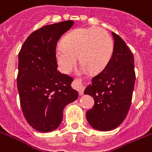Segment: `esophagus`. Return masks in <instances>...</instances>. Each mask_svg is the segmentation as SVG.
<instances>
[{
    "label": "esophagus",
    "mask_w": 152,
    "mask_h": 152,
    "mask_svg": "<svg viewBox=\"0 0 152 152\" xmlns=\"http://www.w3.org/2000/svg\"><path fill=\"white\" fill-rule=\"evenodd\" d=\"M74 84H75V88L79 92V94L83 95V91H84V84L83 83L82 81L75 80H74Z\"/></svg>",
    "instance_id": "1"
}]
</instances>
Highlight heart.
I'll list each match as a JSON object with an SVG mask.
<instances>
[{
    "mask_svg": "<svg viewBox=\"0 0 152 152\" xmlns=\"http://www.w3.org/2000/svg\"><path fill=\"white\" fill-rule=\"evenodd\" d=\"M62 44L57 45L55 55L59 69L65 73L72 70L77 56L81 72H102L110 61L114 48L109 34L97 27L75 29L65 36Z\"/></svg>",
    "mask_w": 152,
    "mask_h": 152,
    "instance_id": "heart-1",
    "label": "heart"
}]
</instances>
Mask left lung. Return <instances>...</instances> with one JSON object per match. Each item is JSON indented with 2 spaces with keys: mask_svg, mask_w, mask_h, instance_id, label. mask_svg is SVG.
Returning a JSON list of instances; mask_svg holds the SVG:
<instances>
[{
  "mask_svg": "<svg viewBox=\"0 0 152 152\" xmlns=\"http://www.w3.org/2000/svg\"><path fill=\"white\" fill-rule=\"evenodd\" d=\"M113 53L108 65L94 76L84 91L94 105L86 113L89 124L97 130L118 127L127 115L135 84L134 58L122 38L112 32Z\"/></svg>",
  "mask_w": 152,
  "mask_h": 152,
  "instance_id": "obj_1",
  "label": "left lung"
}]
</instances>
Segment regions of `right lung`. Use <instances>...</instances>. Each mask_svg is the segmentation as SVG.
<instances>
[{
    "label": "right lung",
    "mask_w": 152,
    "mask_h": 152,
    "mask_svg": "<svg viewBox=\"0 0 152 152\" xmlns=\"http://www.w3.org/2000/svg\"><path fill=\"white\" fill-rule=\"evenodd\" d=\"M73 24L65 21L41 27L28 37L18 54L21 108L28 123L37 131L56 129L65 106L78 97L71 87L73 80L57 70L55 55L57 42Z\"/></svg>",
    "instance_id": "obj_1"
}]
</instances>
